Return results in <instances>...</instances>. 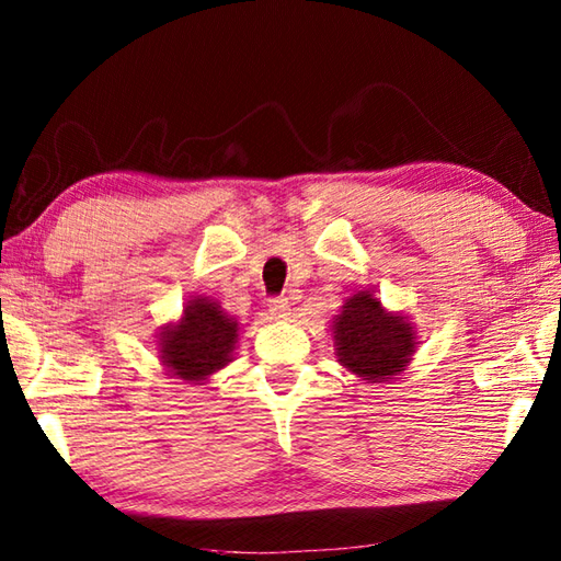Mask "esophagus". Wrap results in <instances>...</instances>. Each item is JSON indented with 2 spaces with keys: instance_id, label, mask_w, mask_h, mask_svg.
<instances>
[{
  "instance_id": "obj_1",
  "label": "esophagus",
  "mask_w": 561,
  "mask_h": 561,
  "mask_svg": "<svg viewBox=\"0 0 561 561\" xmlns=\"http://www.w3.org/2000/svg\"><path fill=\"white\" fill-rule=\"evenodd\" d=\"M270 313L279 320H289L291 318L289 299H284V296H279V299H270Z\"/></svg>"
}]
</instances>
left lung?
Wrapping results in <instances>:
<instances>
[{"label":"left lung","instance_id":"obj_1","mask_svg":"<svg viewBox=\"0 0 561 561\" xmlns=\"http://www.w3.org/2000/svg\"><path fill=\"white\" fill-rule=\"evenodd\" d=\"M330 328L340 366L366 383H392L420 344L410 316L388 311L374 289L347 296Z\"/></svg>","mask_w":561,"mask_h":561}]
</instances>
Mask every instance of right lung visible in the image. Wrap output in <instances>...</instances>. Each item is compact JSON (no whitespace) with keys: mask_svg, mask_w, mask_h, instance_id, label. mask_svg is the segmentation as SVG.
<instances>
[{"mask_svg":"<svg viewBox=\"0 0 561 561\" xmlns=\"http://www.w3.org/2000/svg\"><path fill=\"white\" fill-rule=\"evenodd\" d=\"M238 337L241 323L219 301L211 296H190L183 316L159 330V359L171 378L205 386L233 362Z\"/></svg>","mask_w":561,"mask_h":561,"instance_id":"add662e5","label":"right lung"}]
</instances>
